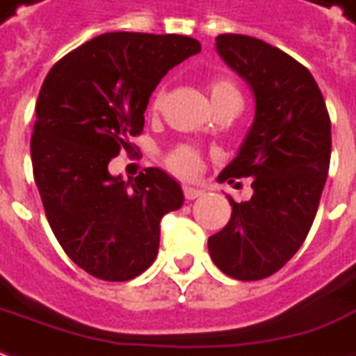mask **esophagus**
I'll list each match as a JSON object with an SVG mask.
<instances>
[{
	"label": "esophagus",
	"instance_id": "esophagus-1",
	"mask_svg": "<svg viewBox=\"0 0 356 356\" xmlns=\"http://www.w3.org/2000/svg\"><path fill=\"white\" fill-rule=\"evenodd\" d=\"M202 194H204V192H202V190H197V188L184 186V197H186V200H195V197H200Z\"/></svg>",
	"mask_w": 356,
	"mask_h": 356
}]
</instances>
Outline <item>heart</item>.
I'll return each mask as SVG.
<instances>
[{
	"mask_svg": "<svg viewBox=\"0 0 356 356\" xmlns=\"http://www.w3.org/2000/svg\"><path fill=\"white\" fill-rule=\"evenodd\" d=\"M209 94H211V102H213V106L219 104V102H223V99H229V97H239V90L235 88V83L227 80V78H213L211 82H209ZM164 88H159L154 95H152V102H150V106L152 109H159L162 106V102H164ZM200 161H202V154H200V150L192 147V145H180V147H176L172 149L168 154H166V164H168V168L172 170L174 174H178V176H184V178H188V176H194L197 172V168H200Z\"/></svg>",
	"mask_w": 356,
	"mask_h": 356,
	"instance_id": "obj_1",
	"label": "heart"
}]
</instances>
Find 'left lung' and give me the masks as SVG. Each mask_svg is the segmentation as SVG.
<instances>
[{
  "mask_svg": "<svg viewBox=\"0 0 356 356\" xmlns=\"http://www.w3.org/2000/svg\"><path fill=\"white\" fill-rule=\"evenodd\" d=\"M216 47L254 94V121L217 180L252 178V195L241 204L229 197L231 219L207 249L231 278L262 280L294 257L312 229L327 180L331 121L314 76L290 54L229 33Z\"/></svg>",
  "mask_w": 356,
  "mask_h": 356,
  "instance_id": "1",
  "label": "left lung"
}]
</instances>
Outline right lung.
I'll list each match as a JSON object with an SVG mask.
<instances>
[{"label": "right lung", "instance_id": "obj_1", "mask_svg": "<svg viewBox=\"0 0 356 356\" xmlns=\"http://www.w3.org/2000/svg\"><path fill=\"white\" fill-rule=\"evenodd\" d=\"M200 50L184 35L106 33L62 56L42 82L31 137L35 182L64 252L99 280L145 273L159 252L161 219L182 207L180 184L161 168L129 184L107 164L143 133L164 74Z\"/></svg>", "mask_w": 356, "mask_h": 356}]
</instances>
